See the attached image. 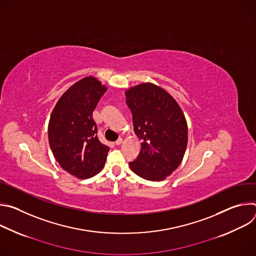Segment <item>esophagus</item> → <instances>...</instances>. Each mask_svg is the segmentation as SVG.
<instances>
[{
  "label": "esophagus",
  "mask_w": 256,
  "mask_h": 256,
  "mask_svg": "<svg viewBox=\"0 0 256 256\" xmlns=\"http://www.w3.org/2000/svg\"><path fill=\"white\" fill-rule=\"evenodd\" d=\"M122 142H124V140H122V138H118V140L116 142V146H120V144H122Z\"/></svg>",
  "instance_id": "esophagus-1"
}]
</instances>
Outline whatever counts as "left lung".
<instances>
[{
    "label": "left lung",
    "instance_id": "1",
    "mask_svg": "<svg viewBox=\"0 0 256 256\" xmlns=\"http://www.w3.org/2000/svg\"><path fill=\"white\" fill-rule=\"evenodd\" d=\"M124 94L140 140V153L130 167L146 180H164L184 159L188 140L186 116L176 100L153 83L130 87Z\"/></svg>",
    "mask_w": 256,
    "mask_h": 256
}]
</instances>
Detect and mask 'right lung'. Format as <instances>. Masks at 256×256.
I'll return each instance as SVG.
<instances>
[{
	"label": "right lung",
	"mask_w": 256,
	"mask_h": 256,
	"mask_svg": "<svg viewBox=\"0 0 256 256\" xmlns=\"http://www.w3.org/2000/svg\"><path fill=\"white\" fill-rule=\"evenodd\" d=\"M107 87L93 76L72 85L58 100L48 122L50 149L60 166L87 179L99 173L109 147L100 142L93 112Z\"/></svg>",
	"instance_id": "add662e5"
}]
</instances>
